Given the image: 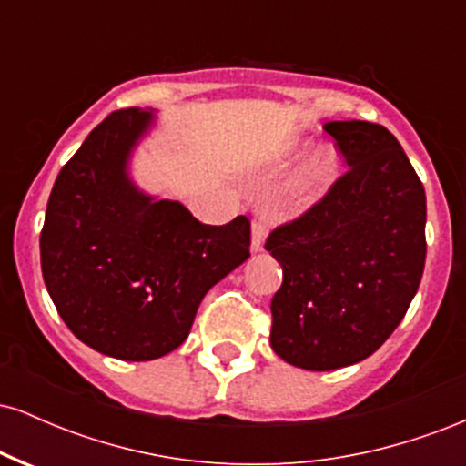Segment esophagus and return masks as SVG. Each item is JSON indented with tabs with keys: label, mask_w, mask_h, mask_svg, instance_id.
Returning <instances> with one entry per match:
<instances>
[{
	"label": "esophagus",
	"mask_w": 466,
	"mask_h": 466,
	"mask_svg": "<svg viewBox=\"0 0 466 466\" xmlns=\"http://www.w3.org/2000/svg\"><path fill=\"white\" fill-rule=\"evenodd\" d=\"M265 237H267V218L256 217L251 221V249L263 251L265 249Z\"/></svg>",
	"instance_id": "34e87169"
}]
</instances>
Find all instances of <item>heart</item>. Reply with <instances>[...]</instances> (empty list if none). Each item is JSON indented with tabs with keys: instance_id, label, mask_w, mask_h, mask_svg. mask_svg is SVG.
Returning a JSON list of instances; mask_svg holds the SVG:
<instances>
[{
	"instance_id": "heart-1",
	"label": "heart",
	"mask_w": 466,
	"mask_h": 466,
	"mask_svg": "<svg viewBox=\"0 0 466 466\" xmlns=\"http://www.w3.org/2000/svg\"><path fill=\"white\" fill-rule=\"evenodd\" d=\"M307 148L309 140H296L289 144L285 151L276 157L274 173H282L289 166L296 164L307 153ZM339 153L329 144L309 153L304 162L296 168L293 177L289 179L285 195H282V206H285L289 215H304L313 206H318L326 197V192L333 188L337 177H339Z\"/></svg>"
}]
</instances>
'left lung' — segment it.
<instances>
[{
  "label": "left lung",
  "mask_w": 466,
  "mask_h": 466,
  "mask_svg": "<svg viewBox=\"0 0 466 466\" xmlns=\"http://www.w3.org/2000/svg\"><path fill=\"white\" fill-rule=\"evenodd\" d=\"M324 131L349 173L265 243L282 265L271 349L304 370L370 357L408 313L427 254L425 188L397 137L366 120L326 122Z\"/></svg>",
  "instance_id": "obj_1"
}]
</instances>
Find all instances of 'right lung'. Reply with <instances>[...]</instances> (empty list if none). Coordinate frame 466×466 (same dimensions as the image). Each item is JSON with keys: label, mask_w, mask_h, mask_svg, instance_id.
Here are the masks:
<instances>
[{"label": "right lung", "mask_w": 466, "mask_h": 466, "mask_svg": "<svg viewBox=\"0 0 466 466\" xmlns=\"http://www.w3.org/2000/svg\"><path fill=\"white\" fill-rule=\"evenodd\" d=\"M153 122L137 106L106 116L58 173L41 229V271L63 322L125 361L184 344L203 296L249 258L248 217L206 226L129 177Z\"/></svg>", "instance_id": "1"}]
</instances>
